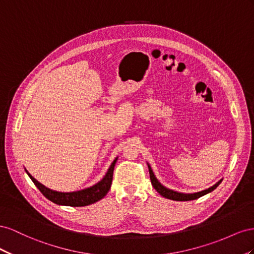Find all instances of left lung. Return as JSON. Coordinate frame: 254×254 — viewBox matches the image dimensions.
I'll return each mask as SVG.
<instances>
[{
  "instance_id": "1",
  "label": "left lung",
  "mask_w": 254,
  "mask_h": 254,
  "mask_svg": "<svg viewBox=\"0 0 254 254\" xmlns=\"http://www.w3.org/2000/svg\"><path fill=\"white\" fill-rule=\"evenodd\" d=\"M148 164V163H147ZM148 168H149V173H150V180H151V183H152V186H153L155 188V190L163 195L164 198H167V199H170V200H175V201H190V200H195L198 199L200 197H202V195H204L208 192L213 191L214 190H216V187L218 186L220 183L222 179H220L218 182H217L216 184H214L213 186L206 188V190H201V191H198V192H192V193H185V192H179V191H176V190H169V188L165 187L163 184L159 183V181L156 179V177L154 176L153 171H152L151 169V166L148 164Z\"/></svg>"
}]
</instances>
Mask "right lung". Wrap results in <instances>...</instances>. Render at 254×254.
<instances>
[{
	"mask_svg": "<svg viewBox=\"0 0 254 254\" xmlns=\"http://www.w3.org/2000/svg\"><path fill=\"white\" fill-rule=\"evenodd\" d=\"M117 159L118 157H116L114 159V162L110 166V168H108L104 178L101 181H99L97 184L92 185L90 187L84 188V190H81L70 191V192H62V191L50 190V188L42 185L34 177H32L26 169L25 171L28 175V177H30L31 180L34 182V184L36 185V187H37L41 191V193L45 195L47 199L52 201L53 203L59 204V205H66V206H86L92 203H96V202H98L99 200L103 199L106 195V193L108 192V190H111L114 168Z\"/></svg>",
	"mask_w": 254,
	"mask_h": 254,
	"instance_id": "add662e5",
	"label": "right lung"
}]
</instances>
